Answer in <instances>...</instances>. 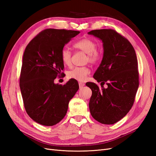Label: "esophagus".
<instances>
[{
    "label": "esophagus",
    "instance_id": "34e87169",
    "mask_svg": "<svg viewBox=\"0 0 156 156\" xmlns=\"http://www.w3.org/2000/svg\"><path fill=\"white\" fill-rule=\"evenodd\" d=\"M79 88L81 89V88H82L84 86V84L83 83H79Z\"/></svg>",
    "mask_w": 156,
    "mask_h": 156
}]
</instances>
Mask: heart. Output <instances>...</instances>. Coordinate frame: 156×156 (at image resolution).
Instances as JSON below:
<instances>
[{
  "label": "heart",
  "mask_w": 156,
  "mask_h": 156,
  "mask_svg": "<svg viewBox=\"0 0 156 156\" xmlns=\"http://www.w3.org/2000/svg\"><path fill=\"white\" fill-rule=\"evenodd\" d=\"M73 47L75 49L81 50L87 54V62L96 63L101 58V53L96 49L97 45L96 42L88 37H84L75 42ZM60 56L64 65H70L72 62V53L69 49L67 48H63L61 51ZM90 72V71L87 67H75L68 71L67 75L69 79H73L78 81H84Z\"/></svg>",
  "instance_id": "obj_1"
}]
</instances>
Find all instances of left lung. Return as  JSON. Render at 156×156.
Returning a JSON list of instances; mask_svg holds the SVG:
<instances>
[{"label":"left lung","instance_id":"obj_1","mask_svg":"<svg viewBox=\"0 0 156 156\" xmlns=\"http://www.w3.org/2000/svg\"><path fill=\"white\" fill-rule=\"evenodd\" d=\"M88 34L101 40L103 48L101 62L93 76L101 87L86 83L92 92L90 111L98 122L113 124L123 119L133 105L139 84L137 58L130 42L114 30H94Z\"/></svg>","mask_w":156,"mask_h":156}]
</instances>
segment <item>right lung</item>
<instances>
[{
	"label": "right lung",
	"mask_w": 156,
	"mask_h": 156,
	"mask_svg": "<svg viewBox=\"0 0 156 156\" xmlns=\"http://www.w3.org/2000/svg\"><path fill=\"white\" fill-rule=\"evenodd\" d=\"M76 30L45 29L27 45L23 58L20 89L25 108L37 123L52 126L66 115L69 100L79 89L76 80L71 79L64 85L54 80L63 73L61 51Z\"/></svg>",
	"instance_id": "add662e5"
}]
</instances>
